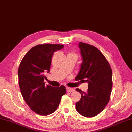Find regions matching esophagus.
Instances as JSON below:
<instances>
[{
    "label": "esophagus",
    "mask_w": 132,
    "mask_h": 132,
    "mask_svg": "<svg viewBox=\"0 0 132 132\" xmlns=\"http://www.w3.org/2000/svg\"><path fill=\"white\" fill-rule=\"evenodd\" d=\"M74 89L73 88H66V90L67 92H72V91H74Z\"/></svg>",
    "instance_id": "1"
}]
</instances>
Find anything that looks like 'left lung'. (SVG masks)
<instances>
[{"label": "left lung", "mask_w": 132, "mask_h": 132, "mask_svg": "<svg viewBox=\"0 0 132 132\" xmlns=\"http://www.w3.org/2000/svg\"><path fill=\"white\" fill-rule=\"evenodd\" d=\"M78 47L82 58L80 71L76 80L88 83L87 92L81 93V98L76 103V109L85 117H93L99 114L106 106L110 100L112 87L111 68L106 58L97 48L80 42Z\"/></svg>", "instance_id": "left-lung-1"}]
</instances>
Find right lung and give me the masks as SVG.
I'll return each mask as SVG.
<instances>
[{"instance_id":"add662e5","label":"right lung","mask_w":132,"mask_h":132,"mask_svg":"<svg viewBox=\"0 0 132 132\" xmlns=\"http://www.w3.org/2000/svg\"><path fill=\"white\" fill-rule=\"evenodd\" d=\"M63 45H37L29 51L21 61L18 70L19 86L23 99L36 113L47 116L58 108L66 87L45 86L46 73L50 71L54 52Z\"/></svg>"}]
</instances>
